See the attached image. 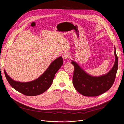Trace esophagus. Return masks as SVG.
Masks as SVG:
<instances>
[{
  "instance_id": "esophagus-1",
  "label": "esophagus",
  "mask_w": 124,
  "mask_h": 124,
  "mask_svg": "<svg viewBox=\"0 0 124 124\" xmlns=\"http://www.w3.org/2000/svg\"><path fill=\"white\" fill-rule=\"evenodd\" d=\"M62 57L64 60H66V59H68L69 57H70V55H69V54L67 52H64L62 54Z\"/></svg>"
}]
</instances>
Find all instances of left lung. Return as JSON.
<instances>
[{"instance_id":"left-lung-1","label":"left lung","mask_w":124,"mask_h":124,"mask_svg":"<svg viewBox=\"0 0 124 124\" xmlns=\"http://www.w3.org/2000/svg\"><path fill=\"white\" fill-rule=\"evenodd\" d=\"M115 62L111 70L107 74L99 76H93L87 73L78 64L73 61L74 67L73 84L77 92L87 97L99 96L109 90L115 81L118 69V57L115 47Z\"/></svg>"}]
</instances>
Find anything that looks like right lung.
<instances>
[{"mask_svg": "<svg viewBox=\"0 0 124 124\" xmlns=\"http://www.w3.org/2000/svg\"><path fill=\"white\" fill-rule=\"evenodd\" d=\"M63 64L62 56L54 60L47 70L37 79L29 82H19L13 80L4 70L5 76L12 87L24 95L34 96L40 95L50 87L56 73Z\"/></svg>", "mask_w": 124, "mask_h": 124, "instance_id": "add662e5", "label": "right lung"}]
</instances>
